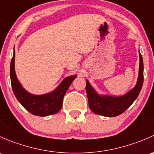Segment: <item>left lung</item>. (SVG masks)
<instances>
[{
	"label": "left lung",
	"mask_w": 154,
	"mask_h": 154,
	"mask_svg": "<svg viewBox=\"0 0 154 154\" xmlns=\"http://www.w3.org/2000/svg\"><path fill=\"white\" fill-rule=\"evenodd\" d=\"M139 78L136 86L134 88L130 90L125 95L121 97H110V96H99L91 88L88 81L86 80V94L88 96V106L90 109L97 115L106 116V117H115L121 115L125 112L131 106L134 100L137 98L140 93L144 81L143 74V60L139 53Z\"/></svg>",
	"instance_id": "obj_1"
}]
</instances>
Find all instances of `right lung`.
I'll use <instances>...</instances> for the list:
<instances>
[{
    "instance_id": "right-lung-1",
    "label": "right lung",
    "mask_w": 154,
    "mask_h": 154,
    "mask_svg": "<svg viewBox=\"0 0 154 154\" xmlns=\"http://www.w3.org/2000/svg\"><path fill=\"white\" fill-rule=\"evenodd\" d=\"M75 76L66 77L53 92L43 95H32L23 88L15 72V50L10 64V79L12 91L17 100L31 114L48 116L58 112L63 106V100Z\"/></svg>"
}]
</instances>
